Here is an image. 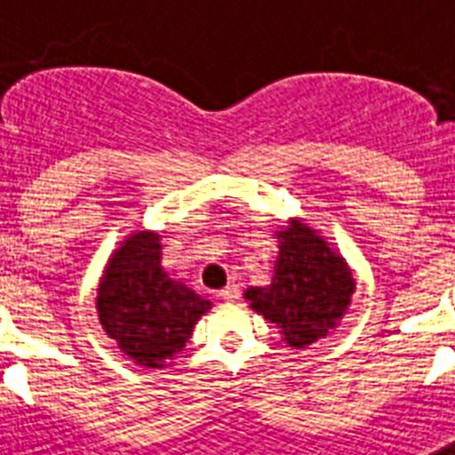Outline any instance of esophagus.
Here are the masks:
<instances>
[{
  "label": "esophagus",
  "mask_w": 455,
  "mask_h": 455,
  "mask_svg": "<svg viewBox=\"0 0 455 455\" xmlns=\"http://www.w3.org/2000/svg\"><path fill=\"white\" fill-rule=\"evenodd\" d=\"M238 298H241V291L235 283H228L224 291H220V299H224V302H235Z\"/></svg>",
  "instance_id": "esophagus-1"
}]
</instances>
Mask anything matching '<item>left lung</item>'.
<instances>
[{
  "label": "left lung",
  "instance_id": "1",
  "mask_svg": "<svg viewBox=\"0 0 455 455\" xmlns=\"http://www.w3.org/2000/svg\"><path fill=\"white\" fill-rule=\"evenodd\" d=\"M278 257L267 288H250L245 299L283 335L288 347L302 349L332 331L354 295L347 262L302 221L278 231Z\"/></svg>",
  "mask_w": 455,
  "mask_h": 455
}]
</instances>
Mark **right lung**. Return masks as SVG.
Instances as JSON below:
<instances>
[{
    "label": "right lung",
    "mask_w": 455,
    "mask_h": 455,
    "mask_svg": "<svg viewBox=\"0 0 455 455\" xmlns=\"http://www.w3.org/2000/svg\"><path fill=\"white\" fill-rule=\"evenodd\" d=\"M160 235L139 231L110 257L96 309L103 331L134 363L163 368L184 349L210 302L172 281L160 264Z\"/></svg>",
    "instance_id": "right-lung-1"
}]
</instances>
